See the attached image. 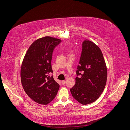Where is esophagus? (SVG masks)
I'll return each instance as SVG.
<instances>
[{
    "label": "esophagus",
    "instance_id": "1",
    "mask_svg": "<svg viewBox=\"0 0 130 130\" xmlns=\"http://www.w3.org/2000/svg\"><path fill=\"white\" fill-rule=\"evenodd\" d=\"M62 85H64L65 84V80L62 81Z\"/></svg>",
    "mask_w": 130,
    "mask_h": 130
}]
</instances>
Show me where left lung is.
<instances>
[{
  "instance_id": "1",
  "label": "left lung",
  "mask_w": 130,
  "mask_h": 130,
  "mask_svg": "<svg viewBox=\"0 0 130 130\" xmlns=\"http://www.w3.org/2000/svg\"><path fill=\"white\" fill-rule=\"evenodd\" d=\"M76 74V84L70 89L73 97L83 105L95 102L104 90L107 72L101 49L88 40L82 42Z\"/></svg>"
}]
</instances>
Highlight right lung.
Masks as SVG:
<instances>
[{"instance_id": "right-lung-1", "label": "right lung", "mask_w": 130, "mask_h": 130, "mask_svg": "<svg viewBox=\"0 0 130 130\" xmlns=\"http://www.w3.org/2000/svg\"><path fill=\"white\" fill-rule=\"evenodd\" d=\"M61 40L44 37L35 41L29 46L21 69L22 85L33 101L46 105L55 98L60 85L54 80L51 66L52 54Z\"/></svg>"}]
</instances>
